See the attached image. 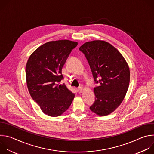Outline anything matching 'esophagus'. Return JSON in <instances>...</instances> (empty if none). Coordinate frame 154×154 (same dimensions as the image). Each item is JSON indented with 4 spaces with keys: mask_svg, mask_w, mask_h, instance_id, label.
Instances as JSON below:
<instances>
[{
    "mask_svg": "<svg viewBox=\"0 0 154 154\" xmlns=\"http://www.w3.org/2000/svg\"><path fill=\"white\" fill-rule=\"evenodd\" d=\"M77 91H78V92L79 93H82V91H83V88H82V87H79L78 88H77Z\"/></svg>",
    "mask_w": 154,
    "mask_h": 154,
    "instance_id": "obj_1",
    "label": "esophagus"
}]
</instances>
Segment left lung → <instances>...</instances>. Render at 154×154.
I'll list each match as a JSON object with an SVG mask.
<instances>
[{
    "label": "left lung",
    "mask_w": 154,
    "mask_h": 154,
    "mask_svg": "<svg viewBox=\"0 0 154 154\" xmlns=\"http://www.w3.org/2000/svg\"><path fill=\"white\" fill-rule=\"evenodd\" d=\"M88 63L94 81L96 96L91 110L99 116L113 112L123 101L128 88L130 70L122 54L110 44L102 40L84 43L79 48Z\"/></svg>",
    "instance_id": "1"
}]
</instances>
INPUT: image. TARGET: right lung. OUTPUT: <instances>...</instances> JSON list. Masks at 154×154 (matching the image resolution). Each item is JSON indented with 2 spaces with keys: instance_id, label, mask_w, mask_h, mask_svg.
Segmentation results:
<instances>
[{
  "instance_id": "1",
  "label": "right lung",
  "mask_w": 154,
  "mask_h": 154,
  "mask_svg": "<svg viewBox=\"0 0 154 154\" xmlns=\"http://www.w3.org/2000/svg\"><path fill=\"white\" fill-rule=\"evenodd\" d=\"M77 42L64 39L48 42L30 56L26 82L32 99L47 115L59 116L70 106L75 94L65 85L61 69Z\"/></svg>"
}]
</instances>
